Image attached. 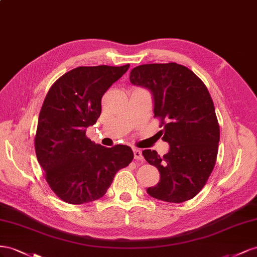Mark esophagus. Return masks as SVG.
I'll use <instances>...</instances> for the list:
<instances>
[{
  "label": "esophagus",
  "instance_id": "obj_1",
  "mask_svg": "<svg viewBox=\"0 0 257 257\" xmlns=\"http://www.w3.org/2000/svg\"><path fill=\"white\" fill-rule=\"evenodd\" d=\"M134 155H135V159L137 160H143V156H142V153L139 149H134Z\"/></svg>",
  "mask_w": 257,
  "mask_h": 257
}]
</instances>
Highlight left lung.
<instances>
[{
    "mask_svg": "<svg viewBox=\"0 0 257 257\" xmlns=\"http://www.w3.org/2000/svg\"><path fill=\"white\" fill-rule=\"evenodd\" d=\"M130 82L148 88L154 97V117L170 150L164 156L144 150L160 180L148 193L156 199L180 203L192 199L210 177L216 163L219 124L207 86L193 71L175 62L136 67Z\"/></svg>",
    "mask_w": 257,
    "mask_h": 257,
    "instance_id": "1",
    "label": "left lung"
}]
</instances>
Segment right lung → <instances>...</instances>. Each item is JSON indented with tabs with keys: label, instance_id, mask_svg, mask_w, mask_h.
Returning a JSON list of instances; mask_svg holds the SVG:
<instances>
[{
	"label": "right lung",
	"instance_id": "1",
	"mask_svg": "<svg viewBox=\"0 0 257 257\" xmlns=\"http://www.w3.org/2000/svg\"><path fill=\"white\" fill-rule=\"evenodd\" d=\"M129 67H78L58 78L46 94L34 148L49 187L64 202L99 199L116 172L134 159L127 145L104 148L86 136L101 114L103 94Z\"/></svg>",
	"mask_w": 257,
	"mask_h": 257
}]
</instances>
